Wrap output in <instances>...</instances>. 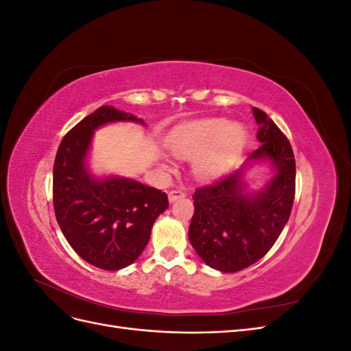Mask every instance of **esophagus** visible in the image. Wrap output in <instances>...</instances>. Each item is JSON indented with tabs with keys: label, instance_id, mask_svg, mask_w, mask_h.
<instances>
[{
	"label": "esophagus",
	"instance_id": "esophagus-1",
	"mask_svg": "<svg viewBox=\"0 0 351 351\" xmlns=\"http://www.w3.org/2000/svg\"><path fill=\"white\" fill-rule=\"evenodd\" d=\"M184 196H186V193L183 192L182 189H174V190H171V192L168 193V200L169 202H176L177 199H182Z\"/></svg>",
	"mask_w": 351,
	"mask_h": 351
}]
</instances>
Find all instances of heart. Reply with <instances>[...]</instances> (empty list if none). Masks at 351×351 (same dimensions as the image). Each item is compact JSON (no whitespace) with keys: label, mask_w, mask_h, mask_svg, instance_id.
<instances>
[{"label":"heart","mask_w":351,"mask_h":351,"mask_svg":"<svg viewBox=\"0 0 351 351\" xmlns=\"http://www.w3.org/2000/svg\"><path fill=\"white\" fill-rule=\"evenodd\" d=\"M243 143V127L218 119L182 125L168 141L169 149L176 156L195 158L193 173L197 178H209L221 173Z\"/></svg>","instance_id":"1"}]
</instances>
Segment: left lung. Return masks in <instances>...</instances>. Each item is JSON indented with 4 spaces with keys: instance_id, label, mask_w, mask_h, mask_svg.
<instances>
[{
    "instance_id": "obj_1",
    "label": "left lung",
    "mask_w": 351,
    "mask_h": 351,
    "mask_svg": "<svg viewBox=\"0 0 351 351\" xmlns=\"http://www.w3.org/2000/svg\"><path fill=\"white\" fill-rule=\"evenodd\" d=\"M259 124L256 151L234 173L195 190V214L189 240L208 267L237 272L268 253L290 218L295 193V161L291 145L269 117L253 108ZM268 160L274 169L258 193H247L245 171Z\"/></svg>"
}]
</instances>
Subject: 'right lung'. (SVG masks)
<instances>
[{
    "mask_svg": "<svg viewBox=\"0 0 351 351\" xmlns=\"http://www.w3.org/2000/svg\"><path fill=\"white\" fill-rule=\"evenodd\" d=\"M117 121L145 124L133 114L104 105L62 137L52 173V200L62 234L82 259L105 271L123 269L139 258L154 222L168 208L161 190L89 171L93 132Z\"/></svg>",
    "mask_w": 351,
    "mask_h": 351,
    "instance_id": "right-lung-1",
    "label": "right lung"
}]
</instances>
